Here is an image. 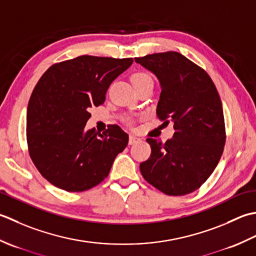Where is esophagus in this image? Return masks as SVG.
I'll return each mask as SVG.
<instances>
[{"instance_id":"esophagus-1","label":"esophagus","mask_w":256,"mask_h":256,"mask_svg":"<svg viewBox=\"0 0 256 256\" xmlns=\"http://www.w3.org/2000/svg\"><path fill=\"white\" fill-rule=\"evenodd\" d=\"M140 142H142V139L136 137V136H134V134L129 136V144H138Z\"/></svg>"}]
</instances>
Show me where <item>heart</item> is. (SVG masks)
<instances>
[{
    "label": "heart",
    "mask_w": 256,
    "mask_h": 256,
    "mask_svg": "<svg viewBox=\"0 0 256 256\" xmlns=\"http://www.w3.org/2000/svg\"><path fill=\"white\" fill-rule=\"evenodd\" d=\"M132 82L134 86L144 85V84H154L152 77H151L148 72H134V74L132 76Z\"/></svg>",
    "instance_id": "1"
}]
</instances>
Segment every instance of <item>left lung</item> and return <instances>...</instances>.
Here are the masks:
<instances>
[{"label": "left lung", "instance_id": "1", "mask_svg": "<svg viewBox=\"0 0 256 256\" xmlns=\"http://www.w3.org/2000/svg\"><path fill=\"white\" fill-rule=\"evenodd\" d=\"M160 82L157 116L174 122L164 144L148 138L151 154L140 164L146 181L168 196H184L212 174L226 144L222 102L208 72L178 52L136 57Z\"/></svg>", "mask_w": 256, "mask_h": 256}]
</instances>
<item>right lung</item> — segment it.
<instances>
[{
  "instance_id": "obj_1",
  "label": "right lung",
  "mask_w": 256,
  "mask_h": 256,
  "mask_svg": "<svg viewBox=\"0 0 256 256\" xmlns=\"http://www.w3.org/2000/svg\"><path fill=\"white\" fill-rule=\"evenodd\" d=\"M132 58L82 55L57 62L40 77L26 114L30 159L52 184L82 192L100 184L128 144L117 124L86 130L90 108L104 104L107 90Z\"/></svg>"
}]
</instances>
